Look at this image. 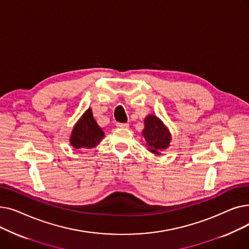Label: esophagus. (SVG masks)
Returning <instances> with one entry per match:
<instances>
[{"label": "esophagus", "instance_id": "1", "mask_svg": "<svg viewBox=\"0 0 249 249\" xmlns=\"http://www.w3.org/2000/svg\"><path fill=\"white\" fill-rule=\"evenodd\" d=\"M116 126L119 127V128H128L129 124L128 123H117Z\"/></svg>", "mask_w": 249, "mask_h": 249}]
</instances>
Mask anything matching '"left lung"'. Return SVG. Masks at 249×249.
Returning <instances> with one entry per match:
<instances>
[{
	"mask_svg": "<svg viewBox=\"0 0 249 249\" xmlns=\"http://www.w3.org/2000/svg\"><path fill=\"white\" fill-rule=\"evenodd\" d=\"M145 128L142 135L144 137L150 152L160 154V151L165 149L171 142V134L162 122L155 116H148L144 120Z\"/></svg>",
	"mask_w": 249,
	"mask_h": 249,
	"instance_id": "8db88e82",
	"label": "left lung"
}]
</instances>
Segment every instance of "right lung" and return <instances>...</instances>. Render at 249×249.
<instances>
[{
	"mask_svg": "<svg viewBox=\"0 0 249 249\" xmlns=\"http://www.w3.org/2000/svg\"><path fill=\"white\" fill-rule=\"evenodd\" d=\"M104 132L94 119L93 113L88 109L76 125L71 136V144L78 148H93L103 139Z\"/></svg>",
	"mask_w": 249,
	"mask_h": 249,
	"instance_id": "right-lung-1",
	"label": "right lung"
}]
</instances>
